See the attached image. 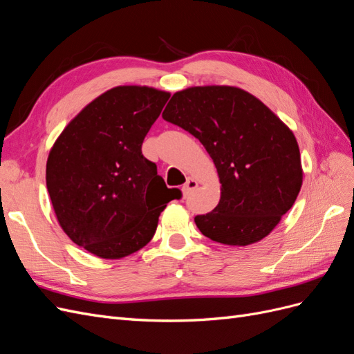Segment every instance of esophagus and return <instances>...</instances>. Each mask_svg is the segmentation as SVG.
Segmentation results:
<instances>
[{"label": "esophagus", "mask_w": 354, "mask_h": 354, "mask_svg": "<svg viewBox=\"0 0 354 354\" xmlns=\"http://www.w3.org/2000/svg\"><path fill=\"white\" fill-rule=\"evenodd\" d=\"M198 187V181L195 180V178H192V177H189L187 178V181L186 183L183 185V187H181V190H183V195L185 196H187L192 190H195Z\"/></svg>", "instance_id": "34e87169"}]
</instances>
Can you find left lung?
I'll return each instance as SVG.
<instances>
[{"instance_id":"left-lung-1","label":"left lung","mask_w":354,"mask_h":354,"mask_svg":"<svg viewBox=\"0 0 354 354\" xmlns=\"http://www.w3.org/2000/svg\"><path fill=\"white\" fill-rule=\"evenodd\" d=\"M162 118L195 136L216 164L220 202L195 217L203 236L238 246L266 238L303 185L294 133L263 102L229 85L177 91Z\"/></svg>"}]
</instances>
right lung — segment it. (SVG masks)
<instances>
[{
    "mask_svg": "<svg viewBox=\"0 0 354 354\" xmlns=\"http://www.w3.org/2000/svg\"><path fill=\"white\" fill-rule=\"evenodd\" d=\"M168 99L169 93L140 85L108 90L51 147L46 180L57 221L71 241L100 259H122L143 248L167 203L181 198L142 153Z\"/></svg>",
    "mask_w": 354,
    "mask_h": 354,
    "instance_id": "right-lung-1",
    "label": "right lung"
}]
</instances>
